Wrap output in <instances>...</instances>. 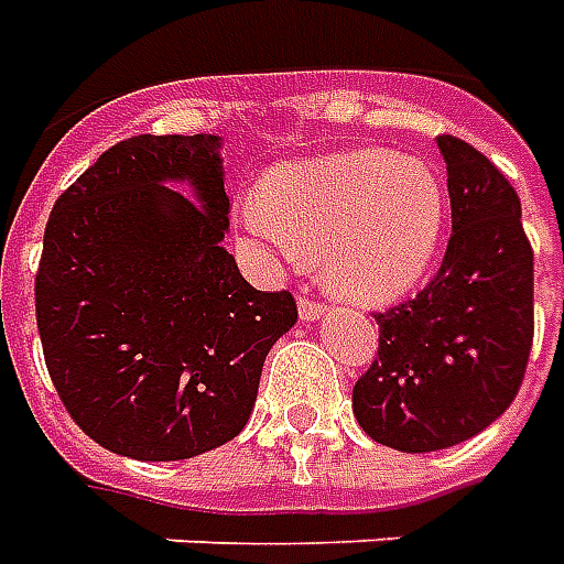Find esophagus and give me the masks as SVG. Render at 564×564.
<instances>
[{
	"label": "esophagus",
	"mask_w": 564,
	"mask_h": 564,
	"mask_svg": "<svg viewBox=\"0 0 564 564\" xmlns=\"http://www.w3.org/2000/svg\"><path fill=\"white\" fill-rule=\"evenodd\" d=\"M325 311H328V304L316 302L307 293H302V299H299V314H302V319H319V316H325Z\"/></svg>",
	"instance_id": "esophagus-1"
}]
</instances>
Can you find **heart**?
<instances>
[{"mask_svg":"<svg viewBox=\"0 0 564 564\" xmlns=\"http://www.w3.org/2000/svg\"><path fill=\"white\" fill-rule=\"evenodd\" d=\"M239 218L283 253L319 257L323 278L340 295L377 304L427 274L448 191L424 158L346 149L271 166Z\"/></svg>","mask_w":564,"mask_h":564,"instance_id":"b5f03b06","label":"heart"}]
</instances>
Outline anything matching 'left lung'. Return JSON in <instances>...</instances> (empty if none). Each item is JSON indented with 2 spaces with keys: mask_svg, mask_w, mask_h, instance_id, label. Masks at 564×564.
Segmentation results:
<instances>
[{
  "mask_svg": "<svg viewBox=\"0 0 564 564\" xmlns=\"http://www.w3.org/2000/svg\"><path fill=\"white\" fill-rule=\"evenodd\" d=\"M436 143L452 239L415 299L373 314L377 356L352 388L361 431L406 454L452 448L494 424L520 391L535 335V262L517 191L466 140L440 133Z\"/></svg>",
  "mask_w": 564,
  "mask_h": 564,
  "instance_id": "obj_1",
  "label": "left lung"
}]
</instances>
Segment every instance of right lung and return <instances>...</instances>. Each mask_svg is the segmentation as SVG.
I'll use <instances>...</instances> for the list:
<instances>
[{
    "mask_svg": "<svg viewBox=\"0 0 564 564\" xmlns=\"http://www.w3.org/2000/svg\"><path fill=\"white\" fill-rule=\"evenodd\" d=\"M218 137L137 133L56 199L35 274L50 379L86 436L133 460H187L248 424L262 361L299 319L224 250ZM164 181H187L197 200Z\"/></svg>",
    "mask_w": 564,
    "mask_h": 564,
    "instance_id": "add662e5",
    "label": "right lung"
}]
</instances>
